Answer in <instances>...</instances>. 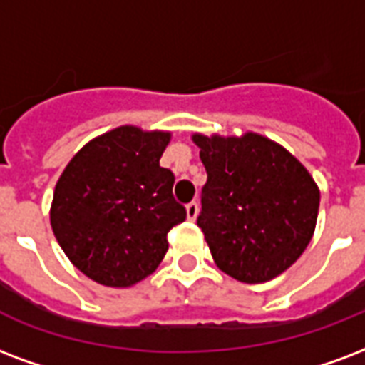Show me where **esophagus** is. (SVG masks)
<instances>
[{
    "mask_svg": "<svg viewBox=\"0 0 365 365\" xmlns=\"http://www.w3.org/2000/svg\"><path fill=\"white\" fill-rule=\"evenodd\" d=\"M185 212H187V220L195 222L197 216H199V205L197 202H189L187 207H185Z\"/></svg>",
    "mask_w": 365,
    "mask_h": 365,
    "instance_id": "obj_1",
    "label": "esophagus"
}]
</instances>
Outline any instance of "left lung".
<instances>
[{
	"label": "left lung",
	"instance_id": "8db88e82",
	"mask_svg": "<svg viewBox=\"0 0 365 365\" xmlns=\"http://www.w3.org/2000/svg\"><path fill=\"white\" fill-rule=\"evenodd\" d=\"M207 170L202 212L214 262L241 283H264L291 268L316 230L319 187L310 172L274 139L193 133Z\"/></svg>",
	"mask_w": 365,
	"mask_h": 365
}]
</instances>
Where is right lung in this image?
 <instances>
[{"mask_svg":"<svg viewBox=\"0 0 365 365\" xmlns=\"http://www.w3.org/2000/svg\"><path fill=\"white\" fill-rule=\"evenodd\" d=\"M172 132L124 124L90 139L55 183L49 222L72 266L99 285L132 287L168 250L185 220L172 197L174 174L160 166Z\"/></svg>","mask_w":365,"mask_h":365,"instance_id":"right-lung-1","label":"right lung"}]
</instances>
